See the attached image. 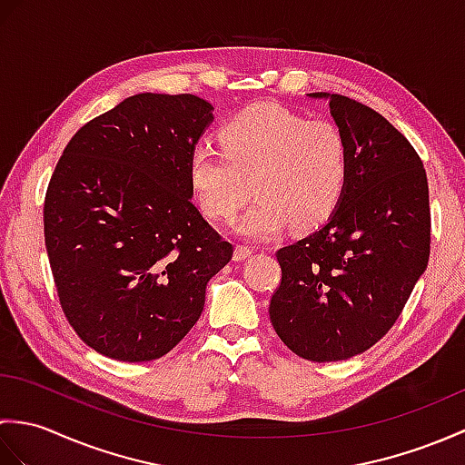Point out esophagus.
<instances>
[{
  "mask_svg": "<svg viewBox=\"0 0 465 465\" xmlns=\"http://www.w3.org/2000/svg\"><path fill=\"white\" fill-rule=\"evenodd\" d=\"M250 255H252V248H248V245H238V248H235V252H233V260L242 262L245 258H250Z\"/></svg>",
  "mask_w": 465,
  "mask_h": 465,
  "instance_id": "1",
  "label": "esophagus"
}]
</instances>
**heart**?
<instances>
[{
	"mask_svg": "<svg viewBox=\"0 0 465 465\" xmlns=\"http://www.w3.org/2000/svg\"><path fill=\"white\" fill-rule=\"evenodd\" d=\"M351 147L330 120H305L275 104L252 105L222 130V147L195 145L190 177L203 213L230 223L248 202L240 232L270 240L285 223L293 230L322 225L348 185Z\"/></svg>",
	"mask_w": 465,
	"mask_h": 465,
	"instance_id": "obj_1",
	"label": "heart"
}]
</instances>
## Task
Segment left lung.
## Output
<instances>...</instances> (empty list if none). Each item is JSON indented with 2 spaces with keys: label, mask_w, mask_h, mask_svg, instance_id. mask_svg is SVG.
Masks as SVG:
<instances>
[{
  "label": "left lung",
  "mask_w": 465,
  "mask_h": 465,
  "mask_svg": "<svg viewBox=\"0 0 465 465\" xmlns=\"http://www.w3.org/2000/svg\"><path fill=\"white\" fill-rule=\"evenodd\" d=\"M328 97L351 147L340 207L308 238L275 252L282 282L270 320L310 361H340L391 330L430 260L431 217L423 163L383 115L351 97Z\"/></svg>",
  "instance_id": "8db88e82"
}]
</instances>
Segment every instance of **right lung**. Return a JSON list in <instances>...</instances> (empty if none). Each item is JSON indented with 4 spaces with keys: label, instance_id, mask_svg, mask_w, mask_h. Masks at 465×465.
Returning <instances> with one entry per match:
<instances>
[{
    "label": "right lung",
    "instance_id": "obj_1",
    "mask_svg": "<svg viewBox=\"0 0 465 465\" xmlns=\"http://www.w3.org/2000/svg\"><path fill=\"white\" fill-rule=\"evenodd\" d=\"M213 120L192 94H137L75 132L44 202L59 303L97 353L150 361L200 320L232 260L192 202V152Z\"/></svg>",
    "mask_w": 465,
    "mask_h": 465
}]
</instances>
